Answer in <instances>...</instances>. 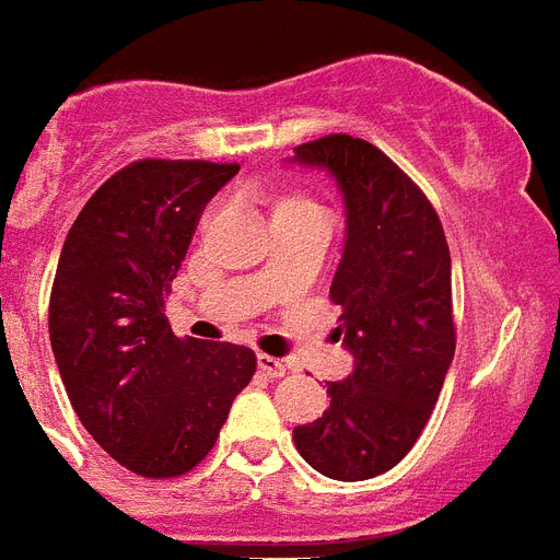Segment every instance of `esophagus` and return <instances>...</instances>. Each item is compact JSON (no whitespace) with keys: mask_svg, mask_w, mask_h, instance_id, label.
Here are the masks:
<instances>
[{"mask_svg":"<svg viewBox=\"0 0 560 560\" xmlns=\"http://www.w3.org/2000/svg\"><path fill=\"white\" fill-rule=\"evenodd\" d=\"M257 366H260L262 374H269V377H285V363L271 358V354H257Z\"/></svg>","mask_w":560,"mask_h":560,"instance_id":"esophagus-1","label":"esophagus"}]
</instances>
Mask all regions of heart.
<instances>
[{
	"mask_svg": "<svg viewBox=\"0 0 560 560\" xmlns=\"http://www.w3.org/2000/svg\"><path fill=\"white\" fill-rule=\"evenodd\" d=\"M285 211H320V208L306 194H283L275 202V214H285Z\"/></svg>",
	"mask_w": 560,
	"mask_h": 560,
	"instance_id": "obj_1",
	"label": "heart"
}]
</instances>
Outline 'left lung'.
Listing matches in <instances>:
<instances>
[{"label": "left lung", "mask_w": 560, "mask_h": 560, "mask_svg": "<svg viewBox=\"0 0 560 560\" xmlns=\"http://www.w3.org/2000/svg\"><path fill=\"white\" fill-rule=\"evenodd\" d=\"M294 154L329 168L343 191L346 248L329 298L354 354L294 446L326 478L366 480L412 450L455 358L450 246L427 194L372 142L329 133Z\"/></svg>", "instance_id": "1"}]
</instances>
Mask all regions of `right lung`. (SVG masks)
Returning <instances> with one entry per match:
<instances>
[{"label": "right lung", "instance_id": "obj_1", "mask_svg": "<svg viewBox=\"0 0 560 560\" xmlns=\"http://www.w3.org/2000/svg\"><path fill=\"white\" fill-rule=\"evenodd\" d=\"M240 171L208 160H137L73 220L50 289V349L73 412L142 478L191 472L220 438L257 358L171 331L163 298L206 202Z\"/></svg>", "mask_w": 560, "mask_h": 560}]
</instances>
